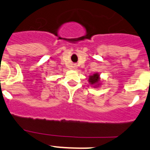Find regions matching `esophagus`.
Masks as SVG:
<instances>
[{"instance_id": "esophagus-1", "label": "esophagus", "mask_w": 150, "mask_h": 150, "mask_svg": "<svg viewBox=\"0 0 150 150\" xmlns=\"http://www.w3.org/2000/svg\"><path fill=\"white\" fill-rule=\"evenodd\" d=\"M73 68H76V66H73Z\"/></svg>"}]
</instances>
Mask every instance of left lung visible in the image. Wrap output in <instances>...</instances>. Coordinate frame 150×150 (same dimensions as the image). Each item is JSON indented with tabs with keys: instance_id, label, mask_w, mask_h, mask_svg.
Returning a JSON list of instances; mask_svg holds the SVG:
<instances>
[{
	"instance_id": "obj_1",
	"label": "left lung",
	"mask_w": 150,
	"mask_h": 150,
	"mask_svg": "<svg viewBox=\"0 0 150 150\" xmlns=\"http://www.w3.org/2000/svg\"><path fill=\"white\" fill-rule=\"evenodd\" d=\"M99 75L98 73H95L93 75H90L89 77V82L91 84L94 85L95 87H97L98 85H99Z\"/></svg>"
}]
</instances>
